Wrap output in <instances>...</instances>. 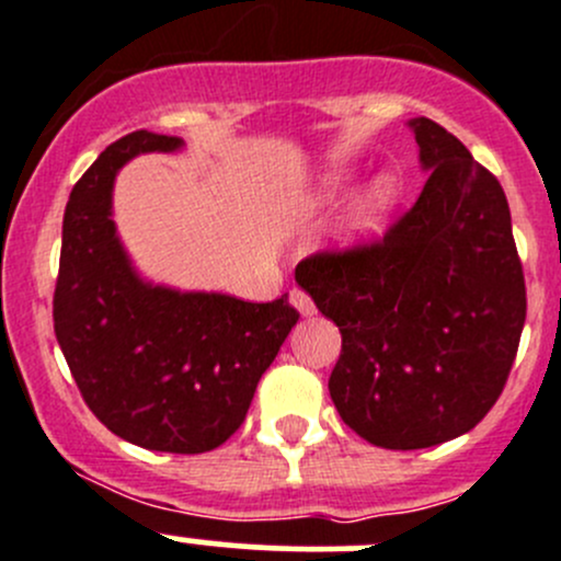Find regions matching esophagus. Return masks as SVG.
I'll list each match as a JSON object with an SVG mask.
<instances>
[{"mask_svg": "<svg viewBox=\"0 0 561 561\" xmlns=\"http://www.w3.org/2000/svg\"><path fill=\"white\" fill-rule=\"evenodd\" d=\"M290 304H293V307H296L298 312H301L304 317H312V314H314L312 298H309L307 293L301 290V287H296V290H290Z\"/></svg>", "mask_w": 561, "mask_h": 561, "instance_id": "obj_1", "label": "esophagus"}]
</instances>
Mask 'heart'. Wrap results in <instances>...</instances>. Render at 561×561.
<instances>
[{
    "label": "heart",
    "instance_id": "heart-1",
    "mask_svg": "<svg viewBox=\"0 0 561 561\" xmlns=\"http://www.w3.org/2000/svg\"><path fill=\"white\" fill-rule=\"evenodd\" d=\"M344 192H347V181H344L342 175H328V179L322 181L320 190L312 195V201H309V208L333 206ZM393 203H396L393 181L390 179L375 181V184L360 195V201L355 203L353 214H350V230H353L355 239H369V236H375L377 230L382 228V222H386Z\"/></svg>",
    "mask_w": 561,
    "mask_h": 561
}]
</instances>
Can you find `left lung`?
I'll return each instance as SVG.
<instances>
[{"instance_id": "obj_1", "label": "left lung", "mask_w": 561, "mask_h": 561, "mask_svg": "<svg viewBox=\"0 0 561 561\" xmlns=\"http://www.w3.org/2000/svg\"><path fill=\"white\" fill-rule=\"evenodd\" d=\"M410 127L432 173L415 206L382 239L296 268L342 331L328 380L339 415L388 450L432 448L478 426L505 388L526 320L505 190L437 122Z\"/></svg>"}]
</instances>
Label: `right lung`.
Wrapping results in <instances>:
<instances>
[{
	"label": "right lung",
	"mask_w": 561,
	"mask_h": 561,
	"mask_svg": "<svg viewBox=\"0 0 561 561\" xmlns=\"http://www.w3.org/2000/svg\"><path fill=\"white\" fill-rule=\"evenodd\" d=\"M175 149L179 138L138 129L107 146L72 186L54 331L83 401L116 437L162 454H206L244 423L298 312L287 296L249 304L135 274L111 219L113 179L135 154Z\"/></svg>",
	"instance_id": "1"
}]
</instances>
